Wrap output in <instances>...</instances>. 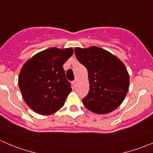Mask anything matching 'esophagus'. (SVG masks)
I'll return each instance as SVG.
<instances>
[{
	"mask_svg": "<svg viewBox=\"0 0 153 153\" xmlns=\"http://www.w3.org/2000/svg\"><path fill=\"white\" fill-rule=\"evenodd\" d=\"M72 84H73V86L76 87V81L74 80V81H73V82H72Z\"/></svg>",
	"mask_w": 153,
	"mask_h": 153,
	"instance_id": "1",
	"label": "esophagus"
}]
</instances>
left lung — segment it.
<instances>
[{
	"label": "left lung",
	"mask_w": 153,
	"mask_h": 153,
	"mask_svg": "<svg viewBox=\"0 0 153 153\" xmlns=\"http://www.w3.org/2000/svg\"><path fill=\"white\" fill-rule=\"evenodd\" d=\"M74 53L88 74L89 91L82 99L84 106L98 114L116 110L129 88V75L124 64L108 51L97 46L77 47Z\"/></svg>",
	"instance_id": "1"
}]
</instances>
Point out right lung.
<instances>
[{
	"label": "right lung",
	"instance_id": "right-lung-1",
	"mask_svg": "<svg viewBox=\"0 0 153 153\" xmlns=\"http://www.w3.org/2000/svg\"><path fill=\"white\" fill-rule=\"evenodd\" d=\"M73 52L71 48H49L36 54L23 65L19 86L26 104L37 113L50 115L63 107L72 90L63 65Z\"/></svg>",
	"mask_w": 153,
	"mask_h": 153
}]
</instances>
